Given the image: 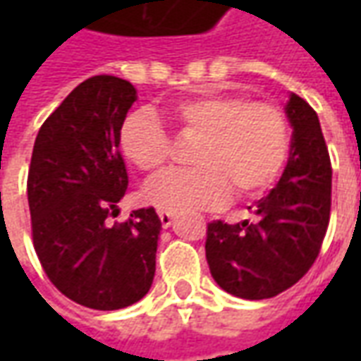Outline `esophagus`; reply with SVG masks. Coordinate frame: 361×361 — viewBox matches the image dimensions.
<instances>
[{
    "label": "esophagus",
    "mask_w": 361,
    "mask_h": 361,
    "mask_svg": "<svg viewBox=\"0 0 361 361\" xmlns=\"http://www.w3.org/2000/svg\"><path fill=\"white\" fill-rule=\"evenodd\" d=\"M158 216H160V222H162V226H164V228H170L173 224V214H172V212H160Z\"/></svg>",
    "instance_id": "esophagus-1"
}]
</instances>
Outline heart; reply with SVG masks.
Returning a JSON list of instances; mask_svg holds the SVG:
<instances>
[{"label":"heart","mask_w":361,"mask_h":361,"mask_svg":"<svg viewBox=\"0 0 361 361\" xmlns=\"http://www.w3.org/2000/svg\"><path fill=\"white\" fill-rule=\"evenodd\" d=\"M172 114L181 135L199 139L191 152L195 168H176L150 180L142 188L145 203L172 214L216 209L228 203L232 188L253 197L279 178L290 139L286 118L274 104L203 94L176 102ZM119 142L142 172H157L170 157V137L147 111H135L123 121Z\"/></svg>","instance_id":"b5f03b06"}]
</instances>
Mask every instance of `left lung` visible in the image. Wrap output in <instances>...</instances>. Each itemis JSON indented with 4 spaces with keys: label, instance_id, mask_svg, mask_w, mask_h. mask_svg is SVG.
I'll return each mask as SVG.
<instances>
[{
    "label": "left lung",
    "instance_id": "1",
    "mask_svg": "<svg viewBox=\"0 0 361 361\" xmlns=\"http://www.w3.org/2000/svg\"><path fill=\"white\" fill-rule=\"evenodd\" d=\"M290 157L276 188L247 207L253 219L214 220L207 228V263L228 294L267 300L294 286L325 240L331 216V158L315 110L290 92Z\"/></svg>",
    "mask_w": 361,
    "mask_h": 361
}]
</instances>
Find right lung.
Returning <instances> with one entry per match:
<instances>
[{
  "mask_svg": "<svg viewBox=\"0 0 361 361\" xmlns=\"http://www.w3.org/2000/svg\"><path fill=\"white\" fill-rule=\"evenodd\" d=\"M137 90L114 75L75 87L36 135L27 193L44 272L69 300L114 311L147 294L162 222L139 209L114 222L127 189L119 131Z\"/></svg>",
  "mask_w": 361,
  "mask_h": 361,
  "instance_id": "add662e5",
  "label": "right lung"
}]
</instances>
